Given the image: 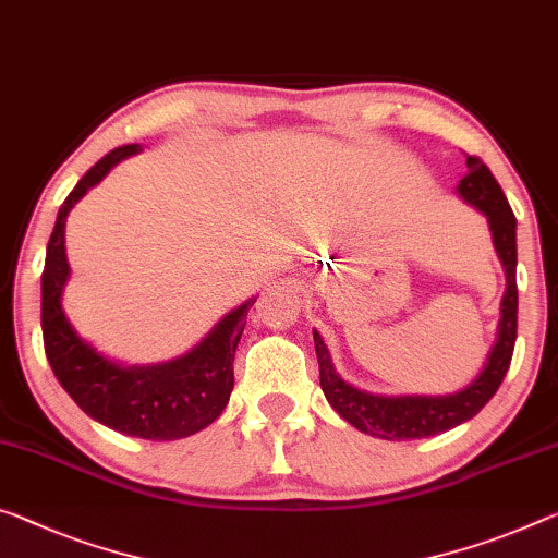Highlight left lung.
<instances>
[{
	"label": "left lung",
	"mask_w": 558,
	"mask_h": 558,
	"mask_svg": "<svg viewBox=\"0 0 558 558\" xmlns=\"http://www.w3.org/2000/svg\"><path fill=\"white\" fill-rule=\"evenodd\" d=\"M457 194L469 207L482 211L492 231V242L496 256H499L501 269L507 274V291L501 296V316L496 327V341L488 351L484 368L476 379L466 384L464 389L444 393V397H422V393H409V397H384L356 389L354 384L341 379L333 368L331 354L324 344L322 333L314 329L316 359H319V379L322 391L329 404L341 418H347L359 432L379 436L389 441L407 439H426L449 432L474 418L482 411L496 389L501 387L504 376L509 372L513 344H517V219L504 196L499 182L478 157H466V174L461 177Z\"/></svg>",
	"instance_id": "left-lung-1"
}]
</instances>
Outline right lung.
<instances>
[{
  "label": "right lung",
  "instance_id": "right-lung-1",
  "mask_svg": "<svg viewBox=\"0 0 558 558\" xmlns=\"http://www.w3.org/2000/svg\"><path fill=\"white\" fill-rule=\"evenodd\" d=\"M142 151L124 144L101 157L59 207L41 271V333L51 372L64 391L94 422L149 441H174L207 428L229 404L234 389V354L246 312L256 296L221 316L207 337L186 354L161 364H119L94 349L64 314L62 294L70 281L64 229L76 202L105 179L111 167Z\"/></svg>",
  "mask_w": 558,
  "mask_h": 558
}]
</instances>
